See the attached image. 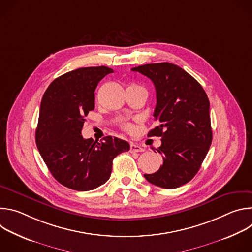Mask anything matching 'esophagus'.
<instances>
[{"instance_id": "esophagus-1", "label": "esophagus", "mask_w": 252, "mask_h": 252, "mask_svg": "<svg viewBox=\"0 0 252 252\" xmlns=\"http://www.w3.org/2000/svg\"><path fill=\"white\" fill-rule=\"evenodd\" d=\"M143 152V149L133 142H130V153H139Z\"/></svg>"}]
</instances>
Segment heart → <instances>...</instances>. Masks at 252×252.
Masks as SVG:
<instances>
[{
	"label": "heart",
	"instance_id": "1",
	"mask_svg": "<svg viewBox=\"0 0 252 252\" xmlns=\"http://www.w3.org/2000/svg\"><path fill=\"white\" fill-rule=\"evenodd\" d=\"M130 86H134V85H130ZM125 128H126V129H129V128H130V126L126 125V126H125Z\"/></svg>",
	"mask_w": 252,
	"mask_h": 252
}]
</instances>
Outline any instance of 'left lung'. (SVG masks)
<instances>
[{
    "label": "left lung",
    "instance_id": "1",
    "mask_svg": "<svg viewBox=\"0 0 252 252\" xmlns=\"http://www.w3.org/2000/svg\"><path fill=\"white\" fill-rule=\"evenodd\" d=\"M131 70L151 79L157 92L154 117L158 126L148 136L161 137L157 151L162 156V165L145 177L162 189L182 187L197 173L211 145L207 94L193 77L170 63H147Z\"/></svg>",
    "mask_w": 252,
    "mask_h": 252
}]
</instances>
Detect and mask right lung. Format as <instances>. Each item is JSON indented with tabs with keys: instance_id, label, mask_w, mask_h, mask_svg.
I'll return each mask as SVG.
<instances>
[{
	"instance_id": "obj_1",
	"label": "right lung",
	"mask_w": 252,
	"mask_h": 252,
	"mask_svg": "<svg viewBox=\"0 0 252 252\" xmlns=\"http://www.w3.org/2000/svg\"><path fill=\"white\" fill-rule=\"evenodd\" d=\"M111 73L103 65L77 68L54 80L44 94L35 143L52 175L70 189L87 191L105 184L114 158L129 151L121 138L105 136L97 142L81 134L94 109L95 88Z\"/></svg>"
}]
</instances>
